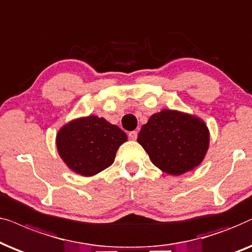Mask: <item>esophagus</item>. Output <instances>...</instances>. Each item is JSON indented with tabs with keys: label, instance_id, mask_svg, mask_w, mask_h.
Instances as JSON below:
<instances>
[{
	"label": "esophagus",
	"instance_id": "esophagus-1",
	"mask_svg": "<svg viewBox=\"0 0 252 252\" xmlns=\"http://www.w3.org/2000/svg\"><path fill=\"white\" fill-rule=\"evenodd\" d=\"M137 136H138V132H137V131H130L129 132V138L131 140H136Z\"/></svg>",
	"mask_w": 252,
	"mask_h": 252
}]
</instances>
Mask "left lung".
I'll return each mask as SVG.
<instances>
[{"instance_id":"8db88e82","label":"left lung","mask_w":252,"mask_h":252,"mask_svg":"<svg viewBox=\"0 0 252 252\" xmlns=\"http://www.w3.org/2000/svg\"><path fill=\"white\" fill-rule=\"evenodd\" d=\"M154 166L169 175H182L198 167L210 145V131L199 117L179 110L153 114L137 138Z\"/></svg>"}]
</instances>
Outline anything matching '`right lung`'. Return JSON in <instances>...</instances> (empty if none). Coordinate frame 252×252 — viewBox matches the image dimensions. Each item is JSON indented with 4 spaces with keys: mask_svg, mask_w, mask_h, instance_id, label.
I'll list each match as a JSON object with an SVG mask.
<instances>
[{
    "mask_svg": "<svg viewBox=\"0 0 252 252\" xmlns=\"http://www.w3.org/2000/svg\"><path fill=\"white\" fill-rule=\"evenodd\" d=\"M126 139L115 124L90 115L64 124L56 135V147L69 169L82 176H93L112 165Z\"/></svg>",
    "mask_w": 252,
    "mask_h": 252,
    "instance_id": "obj_1",
    "label": "right lung"
}]
</instances>
